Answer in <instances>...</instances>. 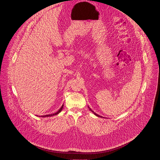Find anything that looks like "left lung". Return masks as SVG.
I'll return each mask as SVG.
<instances>
[{
  "label": "left lung",
  "instance_id": "1",
  "mask_svg": "<svg viewBox=\"0 0 160 160\" xmlns=\"http://www.w3.org/2000/svg\"><path fill=\"white\" fill-rule=\"evenodd\" d=\"M89 110H91V111L92 112H93V113H94V114H95V115H96V116H98V117H101V118H102V116H99V115H98V114H96V113H95V112H93V111H92V110L91 108H89Z\"/></svg>",
  "mask_w": 160,
  "mask_h": 160
}]
</instances>
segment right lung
<instances>
[{
	"instance_id": "obj_1",
	"label": "right lung",
	"mask_w": 160,
	"mask_h": 160,
	"mask_svg": "<svg viewBox=\"0 0 160 160\" xmlns=\"http://www.w3.org/2000/svg\"><path fill=\"white\" fill-rule=\"evenodd\" d=\"M63 105H62V106L61 107V108H60V109L56 112V113H53V114H47V115H44V116H41V117H46V116H54V115H56V114H58V113H59L60 112H61V110H62V108H63Z\"/></svg>"
}]
</instances>
